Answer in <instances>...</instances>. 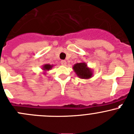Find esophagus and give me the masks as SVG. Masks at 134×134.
Listing matches in <instances>:
<instances>
[{"instance_id":"obj_1","label":"esophagus","mask_w":134,"mask_h":134,"mask_svg":"<svg viewBox=\"0 0 134 134\" xmlns=\"http://www.w3.org/2000/svg\"><path fill=\"white\" fill-rule=\"evenodd\" d=\"M61 64H62V65H66L67 62H66L65 60H62L61 61Z\"/></svg>"}]
</instances>
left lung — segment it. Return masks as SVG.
I'll list each match as a JSON object with an SVG mask.
<instances>
[{
	"label": "left lung",
	"instance_id": "8db88e82",
	"mask_svg": "<svg viewBox=\"0 0 134 134\" xmlns=\"http://www.w3.org/2000/svg\"><path fill=\"white\" fill-rule=\"evenodd\" d=\"M72 69L80 79H89L93 76V70L88 67L86 63L84 62L75 64L72 67Z\"/></svg>",
	"mask_w": 134,
	"mask_h": 134
}]
</instances>
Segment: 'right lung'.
Returning <instances> with one entry per match:
<instances>
[{
    "label": "right lung",
    "mask_w": 134,
    "mask_h": 134,
    "mask_svg": "<svg viewBox=\"0 0 134 134\" xmlns=\"http://www.w3.org/2000/svg\"><path fill=\"white\" fill-rule=\"evenodd\" d=\"M54 67V65H50V64H44L42 66V69L43 71L42 74L44 75H46V73L47 72V71H50V69H52V67Z\"/></svg>",
    "instance_id": "1"
}]
</instances>
